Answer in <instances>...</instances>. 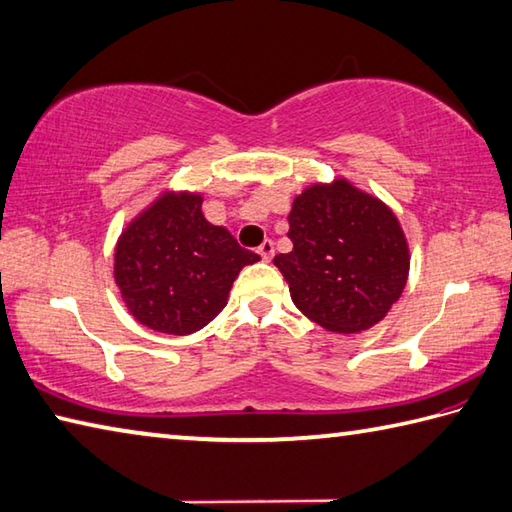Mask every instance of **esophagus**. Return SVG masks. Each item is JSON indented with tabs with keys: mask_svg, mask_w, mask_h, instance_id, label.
I'll return each instance as SVG.
<instances>
[{
	"mask_svg": "<svg viewBox=\"0 0 512 512\" xmlns=\"http://www.w3.org/2000/svg\"><path fill=\"white\" fill-rule=\"evenodd\" d=\"M258 256L263 258L265 263H269V260L274 258V243H272V240H265V243L258 247Z\"/></svg>",
	"mask_w": 512,
	"mask_h": 512,
	"instance_id": "34e87169",
	"label": "esophagus"
}]
</instances>
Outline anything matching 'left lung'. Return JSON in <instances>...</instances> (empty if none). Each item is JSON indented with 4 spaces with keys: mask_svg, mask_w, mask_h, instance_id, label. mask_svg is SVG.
<instances>
[{
    "mask_svg": "<svg viewBox=\"0 0 512 512\" xmlns=\"http://www.w3.org/2000/svg\"><path fill=\"white\" fill-rule=\"evenodd\" d=\"M289 254H278L294 305L339 334L370 330L408 281L410 254L397 216L350 182L314 185L289 211Z\"/></svg>",
    "mask_w": 512,
    "mask_h": 512,
    "instance_id": "obj_1",
    "label": "left lung"
}]
</instances>
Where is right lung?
Masks as SVG:
<instances>
[{
    "instance_id": "right-lung-1",
    "label": "right lung",
    "mask_w": 512,
    "mask_h": 512,
    "mask_svg": "<svg viewBox=\"0 0 512 512\" xmlns=\"http://www.w3.org/2000/svg\"><path fill=\"white\" fill-rule=\"evenodd\" d=\"M200 207V196L165 194L115 247L124 303L156 332L182 336L205 327L225 307L240 269L260 260L225 227L207 223Z\"/></svg>"
}]
</instances>
